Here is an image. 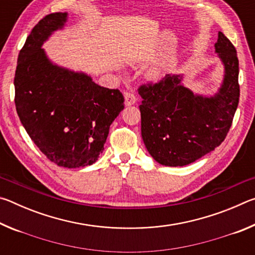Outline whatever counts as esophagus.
<instances>
[{"instance_id":"obj_1","label":"esophagus","mask_w":255,"mask_h":255,"mask_svg":"<svg viewBox=\"0 0 255 255\" xmlns=\"http://www.w3.org/2000/svg\"><path fill=\"white\" fill-rule=\"evenodd\" d=\"M135 102H136V97L133 96L132 93L130 92L125 93V103H126V106H132L135 105Z\"/></svg>"}]
</instances>
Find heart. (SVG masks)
Segmentation results:
<instances>
[{
	"instance_id": "b5f03b06",
	"label": "heart",
	"mask_w": 255,
	"mask_h": 255,
	"mask_svg": "<svg viewBox=\"0 0 255 255\" xmlns=\"http://www.w3.org/2000/svg\"><path fill=\"white\" fill-rule=\"evenodd\" d=\"M152 75H153V77H156V76H157V75H158V73H157V72H154V73H153V74H152Z\"/></svg>"
}]
</instances>
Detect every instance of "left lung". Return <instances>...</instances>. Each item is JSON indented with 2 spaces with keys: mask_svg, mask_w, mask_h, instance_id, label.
Returning <instances> with one entry per match:
<instances>
[{
  "mask_svg": "<svg viewBox=\"0 0 255 255\" xmlns=\"http://www.w3.org/2000/svg\"><path fill=\"white\" fill-rule=\"evenodd\" d=\"M215 50L225 67L222 88L214 97L195 94L182 75L167 74L156 83L141 84V137L155 161L184 166L221 145L239 106V58L231 40L218 32Z\"/></svg>",
  "mask_w": 255,
  "mask_h": 255,
  "instance_id": "left-lung-1",
  "label": "left lung"
}]
</instances>
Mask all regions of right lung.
Wrapping results in <instances>:
<instances>
[{"label":"right lung","instance_id":"obj_1","mask_svg":"<svg viewBox=\"0 0 255 255\" xmlns=\"http://www.w3.org/2000/svg\"><path fill=\"white\" fill-rule=\"evenodd\" d=\"M66 20V12L50 13L31 30L19 53L14 102L37 147L58 166L74 169L97 162L125 99L119 90L103 88L84 73L47 58L42 44Z\"/></svg>","mask_w":255,"mask_h":255}]
</instances>
